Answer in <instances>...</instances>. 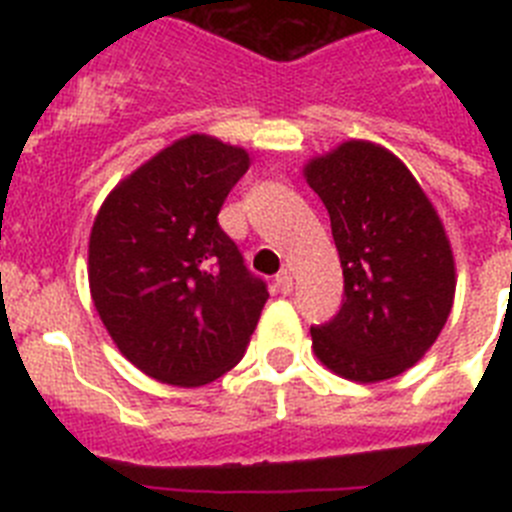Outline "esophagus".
Returning <instances> with one entry per match:
<instances>
[{
	"mask_svg": "<svg viewBox=\"0 0 512 512\" xmlns=\"http://www.w3.org/2000/svg\"><path fill=\"white\" fill-rule=\"evenodd\" d=\"M274 282H277V289L282 292V295H289V292H292V274H289L287 269L279 271Z\"/></svg>",
	"mask_w": 512,
	"mask_h": 512,
	"instance_id": "34e87169",
	"label": "esophagus"
}]
</instances>
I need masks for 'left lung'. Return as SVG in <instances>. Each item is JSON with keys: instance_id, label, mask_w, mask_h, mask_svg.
<instances>
[{"instance_id": "8db88e82", "label": "left lung", "mask_w": 512, "mask_h": 512, "mask_svg": "<svg viewBox=\"0 0 512 512\" xmlns=\"http://www.w3.org/2000/svg\"><path fill=\"white\" fill-rule=\"evenodd\" d=\"M305 179L343 266L341 310L310 328L315 356L351 382L397 377L436 343L454 305L446 230L408 166L366 140L312 158Z\"/></svg>"}]
</instances>
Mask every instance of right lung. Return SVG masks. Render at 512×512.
<instances>
[{"label": "right lung", "instance_id": "right-lung-1", "mask_svg": "<svg viewBox=\"0 0 512 512\" xmlns=\"http://www.w3.org/2000/svg\"><path fill=\"white\" fill-rule=\"evenodd\" d=\"M248 153L187 135L122 179L89 238V289L104 328L140 372L200 387L246 354L269 289L217 215Z\"/></svg>", "mask_w": 512, "mask_h": 512}]
</instances>
